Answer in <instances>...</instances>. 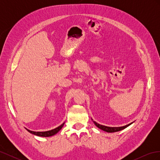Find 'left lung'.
Listing matches in <instances>:
<instances>
[{"label": "left lung", "instance_id": "obj_1", "mask_svg": "<svg viewBox=\"0 0 160 160\" xmlns=\"http://www.w3.org/2000/svg\"><path fill=\"white\" fill-rule=\"evenodd\" d=\"M92 120H93V119H92ZM93 122L94 124L98 128L101 129V130L104 131V132H108V133H113V132H119V131H121V130H122V129H123L125 128H126L127 127L129 126V125H130L131 124L133 123V122H132V123H129V124H128L126 125H125V126H122V127H108V126H105V125H100V124L98 123L97 122H94V121H93Z\"/></svg>", "mask_w": 160, "mask_h": 160}]
</instances>
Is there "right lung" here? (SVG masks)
Returning <instances> with one entry per match:
<instances>
[{
    "mask_svg": "<svg viewBox=\"0 0 160 160\" xmlns=\"http://www.w3.org/2000/svg\"><path fill=\"white\" fill-rule=\"evenodd\" d=\"M65 123H62L61 125H59V127H57V128L54 129H51L49 131H47V132H33V131H31L29 129H28L26 128V129L28 131V132H30L31 133L37 135V136H40V137H50V136H52V135H55L56 133H57L61 129V128L63 127Z\"/></svg>",
    "mask_w": 160,
    "mask_h": 160,
    "instance_id": "1",
    "label": "right lung"
}]
</instances>
